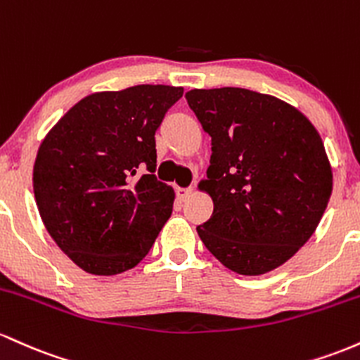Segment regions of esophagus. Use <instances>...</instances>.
Wrapping results in <instances>:
<instances>
[{
	"label": "esophagus",
	"instance_id": "1",
	"mask_svg": "<svg viewBox=\"0 0 360 360\" xmlns=\"http://www.w3.org/2000/svg\"><path fill=\"white\" fill-rule=\"evenodd\" d=\"M176 197H179V199L184 202V200H187L188 197L192 195V192H193V188L192 187H176Z\"/></svg>",
	"mask_w": 360,
	"mask_h": 360
}]
</instances>
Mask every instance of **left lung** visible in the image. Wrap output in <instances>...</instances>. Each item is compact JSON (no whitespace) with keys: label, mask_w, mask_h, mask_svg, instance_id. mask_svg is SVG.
Masks as SVG:
<instances>
[{"label":"left lung","mask_w":360,"mask_h":360,"mask_svg":"<svg viewBox=\"0 0 360 360\" xmlns=\"http://www.w3.org/2000/svg\"><path fill=\"white\" fill-rule=\"evenodd\" d=\"M211 136V219L197 226L224 267L262 276L281 267L314 233L333 175L318 131L292 105L245 88L185 93Z\"/></svg>","instance_id":"8db88e82"}]
</instances>
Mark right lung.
<instances>
[{
    "instance_id": "obj_1",
    "label": "right lung",
    "mask_w": 360,
    "mask_h": 360,
    "mask_svg": "<svg viewBox=\"0 0 360 360\" xmlns=\"http://www.w3.org/2000/svg\"><path fill=\"white\" fill-rule=\"evenodd\" d=\"M181 95L184 88L167 84L91 93L40 143L34 165L40 217L84 272L134 269L172 216L175 192L153 175L155 132Z\"/></svg>"
}]
</instances>
